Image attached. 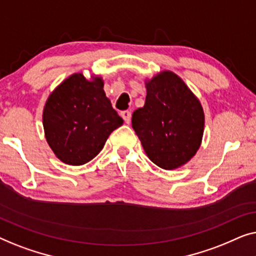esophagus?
I'll list each match as a JSON object with an SVG mask.
<instances>
[{"label": "esophagus", "instance_id": "34e87169", "mask_svg": "<svg viewBox=\"0 0 256 256\" xmlns=\"http://www.w3.org/2000/svg\"><path fill=\"white\" fill-rule=\"evenodd\" d=\"M120 114H122V117H123V120H125V123L126 124L131 123V112H130V111H128V110L123 111Z\"/></svg>", "mask_w": 256, "mask_h": 256}]
</instances>
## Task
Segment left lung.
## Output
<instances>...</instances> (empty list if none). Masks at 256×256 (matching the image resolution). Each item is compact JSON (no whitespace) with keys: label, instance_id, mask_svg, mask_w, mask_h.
Returning a JSON list of instances; mask_svg holds the SVG:
<instances>
[{"label":"left lung","instance_id":"obj_1","mask_svg":"<svg viewBox=\"0 0 256 256\" xmlns=\"http://www.w3.org/2000/svg\"><path fill=\"white\" fill-rule=\"evenodd\" d=\"M145 106L132 114V128L147 156L172 170L186 164L198 150L204 111L198 98L170 70L146 82Z\"/></svg>","mask_w":256,"mask_h":256}]
</instances>
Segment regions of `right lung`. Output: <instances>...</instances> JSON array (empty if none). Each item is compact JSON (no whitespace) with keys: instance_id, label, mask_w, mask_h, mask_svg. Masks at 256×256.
<instances>
[{"instance_id":"right-lung-1","label":"right lung","mask_w":256,"mask_h":256,"mask_svg":"<svg viewBox=\"0 0 256 256\" xmlns=\"http://www.w3.org/2000/svg\"><path fill=\"white\" fill-rule=\"evenodd\" d=\"M103 80L82 73L70 75L48 96L42 125L58 159L72 166L92 160L114 130L123 125L103 90Z\"/></svg>"}]
</instances>
